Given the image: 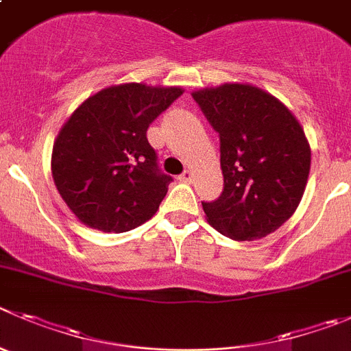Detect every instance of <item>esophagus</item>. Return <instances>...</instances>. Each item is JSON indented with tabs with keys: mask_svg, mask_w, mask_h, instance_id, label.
Segmentation results:
<instances>
[{
	"mask_svg": "<svg viewBox=\"0 0 351 351\" xmlns=\"http://www.w3.org/2000/svg\"><path fill=\"white\" fill-rule=\"evenodd\" d=\"M179 179H181L182 182H193V179H195V173H193V170H184V172L179 176Z\"/></svg>",
	"mask_w": 351,
	"mask_h": 351,
	"instance_id": "34e87169",
	"label": "esophagus"
}]
</instances>
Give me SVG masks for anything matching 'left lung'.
I'll return each instance as SVG.
<instances>
[{"mask_svg": "<svg viewBox=\"0 0 351 351\" xmlns=\"http://www.w3.org/2000/svg\"><path fill=\"white\" fill-rule=\"evenodd\" d=\"M219 134L224 189L202 202L207 221L224 237L252 242L273 233L303 198L311 149L303 127L276 97L249 83L193 92Z\"/></svg>", "mask_w": 351, "mask_h": 351, "instance_id": "1", "label": "left lung"}]
</instances>
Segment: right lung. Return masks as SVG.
Returning a JSON list of instances; mask_svg holds the SVG:
<instances>
[{
  "instance_id": "obj_1",
  "label": "right lung",
  "mask_w": 351,
  "mask_h": 351,
  "mask_svg": "<svg viewBox=\"0 0 351 351\" xmlns=\"http://www.w3.org/2000/svg\"><path fill=\"white\" fill-rule=\"evenodd\" d=\"M184 90L123 83L90 95L60 128L51 178L69 210L88 228L123 233L149 221L169 191L147 127Z\"/></svg>"
}]
</instances>
